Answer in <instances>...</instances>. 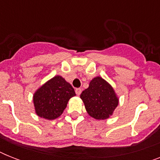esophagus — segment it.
Masks as SVG:
<instances>
[{"label": "esophagus", "mask_w": 160, "mask_h": 160, "mask_svg": "<svg viewBox=\"0 0 160 160\" xmlns=\"http://www.w3.org/2000/svg\"><path fill=\"white\" fill-rule=\"evenodd\" d=\"M81 91H82V90H81L80 88H76V89H75V93H76V95H80V94H81Z\"/></svg>", "instance_id": "1"}]
</instances>
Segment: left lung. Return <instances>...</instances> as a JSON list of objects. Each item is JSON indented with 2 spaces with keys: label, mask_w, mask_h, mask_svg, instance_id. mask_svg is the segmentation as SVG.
<instances>
[{
  "label": "left lung",
  "mask_w": 160,
  "mask_h": 160,
  "mask_svg": "<svg viewBox=\"0 0 160 160\" xmlns=\"http://www.w3.org/2000/svg\"><path fill=\"white\" fill-rule=\"evenodd\" d=\"M80 98L88 114L96 119L109 118L119 103L113 88L100 77L90 81L89 88L81 93Z\"/></svg>",
  "instance_id": "1"
}]
</instances>
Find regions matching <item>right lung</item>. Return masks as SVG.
<instances>
[{"mask_svg":"<svg viewBox=\"0 0 160 160\" xmlns=\"http://www.w3.org/2000/svg\"><path fill=\"white\" fill-rule=\"evenodd\" d=\"M75 95V90L70 84L61 76H55L34 95L36 114L45 119H56L66 108L69 100Z\"/></svg>","mask_w":160,"mask_h":160,"instance_id":"1","label":"right lung"}]
</instances>
